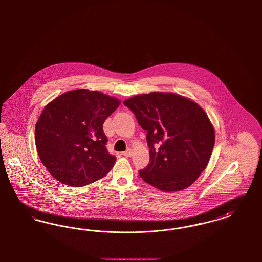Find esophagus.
Returning a JSON list of instances; mask_svg holds the SVG:
<instances>
[{
	"mask_svg": "<svg viewBox=\"0 0 262 262\" xmlns=\"http://www.w3.org/2000/svg\"><path fill=\"white\" fill-rule=\"evenodd\" d=\"M132 154H133V150L130 149V148H127V149L125 150V152H123V155L125 156V157H130Z\"/></svg>",
	"mask_w": 262,
	"mask_h": 262,
	"instance_id": "34e87169",
	"label": "esophagus"
}]
</instances>
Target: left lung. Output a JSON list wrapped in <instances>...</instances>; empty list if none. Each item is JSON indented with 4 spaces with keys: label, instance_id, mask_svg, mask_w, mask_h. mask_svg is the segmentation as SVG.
<instances>
[{
    "label": "left lung",
    "instance_id": "1",
    "mask_svg": "<svg viewBox=\"0 0 262 262\" xmlns=\"http://www.w3.org/2000/svg\"><path fill=\"white\" fill-rule=\"evenodd\" d=\"M124 104L147 132L150 163L139 171L142 180L165 192L192 185L207 167L215 143L205 111L193 100L173 92L138 94Z\"/></svg>",
    "mask_w": 262,
    "mask_h": 262
}]
</instances>
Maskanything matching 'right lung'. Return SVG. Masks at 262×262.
<instances>
[{
  "label": "right lung",
  "instance_id": "right-lung-1",
  "mask_svg": "<svg viewBox=\"0 0 262 262\" xmlns=\"http://www.w3.org/2000/svg\"><path fill=\"white\" fill-rule=\"evenodd\" d=\"M121 101L97 90H71L49 102L35 125V145L48 172L63 185L80 187L108 174L116 157L106 149V119Z\"/></svg>",
  "mask_w": 262,
  "mask_h": 262
}]
</instances>
